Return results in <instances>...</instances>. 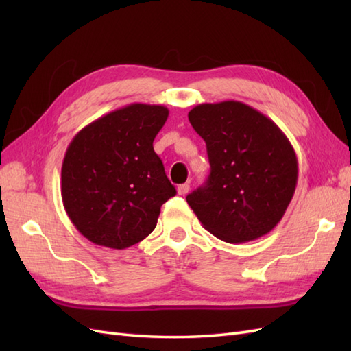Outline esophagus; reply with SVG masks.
<instances>
[{"mask_svg": "<svg viewBox=\"0 0 351 351\" xmlns=\"http://www.w3.org/2000/svg\"><path fill=\"white\" fill-rule=\"evenodd\" d=\"M189 191H190L189 184H182V185H180V187H178V195H181V196H185Z\"/></svg>", "mask_w": 351, "mask_h": 351, "instance_id": "1", "label": "esophagus"}]
</instances>
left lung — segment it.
Listing matches in <instances>:
<instances>
[{"instance_id":"obj_1","label":"left lung","mask_w":351,"mask_h":351,"mask_svg":"<svg viewBox=\"0 0 351 351\" xmlns=\"http://www.w3.org/2000/svg\"><path fill=\"white\" fill-rule=\"evenodd\" d=\"M205 140L211 173L187 196L202 226L220 240H258L282 220L294 196L299 164L270 117L240 101L199 104L189 113Z\"/></svg>"}]
</instances>
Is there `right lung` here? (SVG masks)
Masks as SVG:
<instances>
[{
    "mask_svg": "<svg viewBox=\"0 0 351 351\" xmlns=\"http://www.w3.org/2000/svg\"><path fill=\"white\" fill-rule=\"evenodd\" d=\"M167 117L164 106L134 102L72 138L62 166V199L88 241L121 250L155 229L161 205L176 195L152 145Z\"/></svg>",
    "mask_w": 351,
    "mask_h": 351,
    "instance_id": "right-lung-1",
    "label": "right lung"
}]
</instances>
